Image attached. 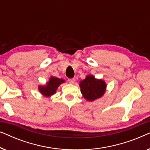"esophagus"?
Returning a JSON list of instances; mask_svg holds the SVG:
<instances>
[{
    "instance_id": "1",
    "label": "esophagus",
    "mask_w": 150,
    "mask_h": 150,
    "mask_svg": "<svg viewBox=\"0 0 150 150\" xmlns=\"http://www.w3.org/2000/svg\"><path fill=\"white\" fill-rule=\"evenodd\" d=\"M76 81V79H74V78H72V79H68V82L69 83L71 84H74L75 83Z\"/></svg>"
}]
</instances>
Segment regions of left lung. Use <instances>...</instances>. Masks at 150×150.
Here are the masks:
<instances>
[{
  "label": "left lung",
  "mask_w": 150,
  "mask_h": 150,
  "mask_svg": "<svg viewBox=\"0 0 150 150\" xmlns=\"http://www.w3.org/2000/svg\"><path fill=\"white\" fill-rule=\"evenodd\" d=\"M81 91L84 98L89 101H93L102 97L105 92L106 84L102 80L96 79L89 75L79 84Z\"/></svg>",
  "instance_id": "left-lung-1"
}]
</instances>
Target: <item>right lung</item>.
Instances as JSON below:
<instances>
[{
	"instance_id": "obj_1",
	"label": "right lung",
	"mask_w": 150,
	"mask_h": 150,
	"mask_svg": "<svg viewBox=\"0 0 150 150\" xmlns=\"http://www.w3.org/2000/svg\"><path fill=\"white\" fill-rule=\"evenodd\" d=\"M64 82V80L59 79L56 77H51L50 81L46 86H40L39 89L40 91L43 95L46 96H50L55 93L57 87Z\"/></svg>"
}]
</instances>
